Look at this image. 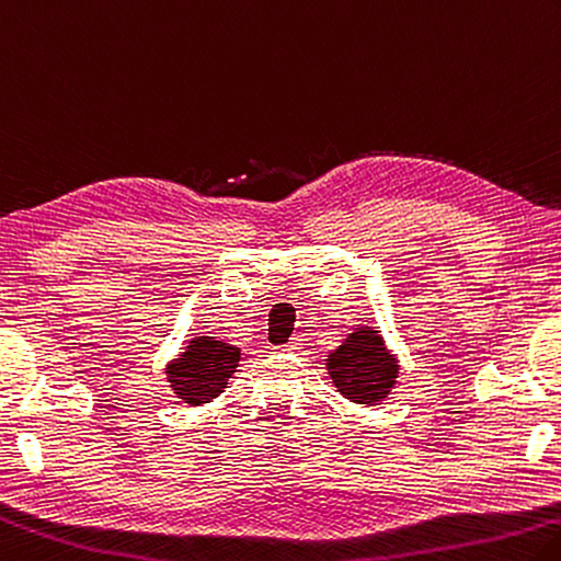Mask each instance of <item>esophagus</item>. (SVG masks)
Instances as JSON below:
<instances>
[{
	"label": "esophagus",
	"instance_id": "esophagus-1",
	"mask_svg": "<svg viewBox=\"0 0 561 561\" xmlns=\"http://www.w3.org/2000/svg\"><path fill=\"white\" fill-rule=\"evenodd\" d=\"M282 351H287V353H294V351H299L301 348V339H291L289 343H284V345H279Z\"/></svg>",
	"mask_w": 561,
	"mask_h": 561
}]
</instances>
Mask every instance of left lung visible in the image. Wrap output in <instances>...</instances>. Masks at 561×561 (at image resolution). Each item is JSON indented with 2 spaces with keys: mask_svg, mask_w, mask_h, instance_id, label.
Returning a JSON list of instances; mask_svg holds the SVG:
<instances>
[{
  "mask_svg": "<svg viewBox=\"0 0 561 561\" xmlns=\"http://www.w3.org/2000/svg\"><path fill=\"white\" fill-rule=\"evenodd\" d=\"M397 360L387 355L375 331H355L339 351L329 355V373L339 392L353 402H380L397 378Z\"/></svg>",
  "mask_w": 561,
  "mask_h": 561,
  "instance_id": "left-lung-1",
  "label": "left lung"
}]
</instances>
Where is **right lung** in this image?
<instances>
[{
  "label": "right lung",
  "mask_w": 561,
  "mask_h": 561,
  "mask_svg": "<svg viewBox=\"0 0 561 561\" xmlns=\"http://www.w3.org/2000/svg\"><path fill=\"white\" fill-rule=\"evenodd\" d=\"M238 358L240 351L232 345L198 335L191 341L186 353L174 365H169V382L188 404L210 402L236 373Z\"/></svg>",
  "instance_id": "right-lung-1"
}]
</instances>
